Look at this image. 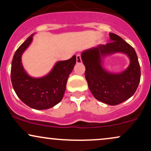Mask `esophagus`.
I'll return each mask as SVG.
<instances>
[{
  "mask_svg": "<svg viewBox=\"0 0 151 151\" xmlns=\"http://www.w3.org/2000/svg\"><path fill=\"white\" fill-rule=\"evenodd\" d=\"M76 61H77V64L81 63V59L80 55H77V56H76Z\"/></svg>",
  "mask_w": 151,
  "mask_h": 151,
  "instance_id": "esophagus-1",
  "label": "esophagus"
}]
</instances>
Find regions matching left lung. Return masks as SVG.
<instances>
[{
    "mask_svg": "<svg viewBox=\"0 0 151 151\" xmlns=\"http://www.w3.org/2000/svg\"><path fill=\"white\" fill-rule=\"evenodd\" d=\"M109 36L110 42L84 50L81 57L93 96L103 103L115 106L129 99L136 92L141 79V67L133 47L117 35L110 32ZM117 52L126 53L130 65L121 73L114 74L103 68L102 59Z\"/></svg>",
    "mask_w": 151,
    "mask_h": 151,
    "instance_id": "8db88e82",
    "label": "left lung"
}]
</instances>
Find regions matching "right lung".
<instances>
[{"label":"right lung","mask_w":151,"mask_h":151,"mask_svg":"<svg viewBox=\"0 0 151 151\" xmlns=\"http://www.w3.org/2000/svg\"><path fill=\"white\" fill-rule=\"evenodd\" d=\"M33 34L18 48L12 60V84L21 101L37 110L52 108L61 101L65 93L67 79L76 64V56L70 60L59 61L52 70L42 77H30L24 70L21 57L32 41Z\"/></svg>","instance_id":"obj_1"}]
</instances>
